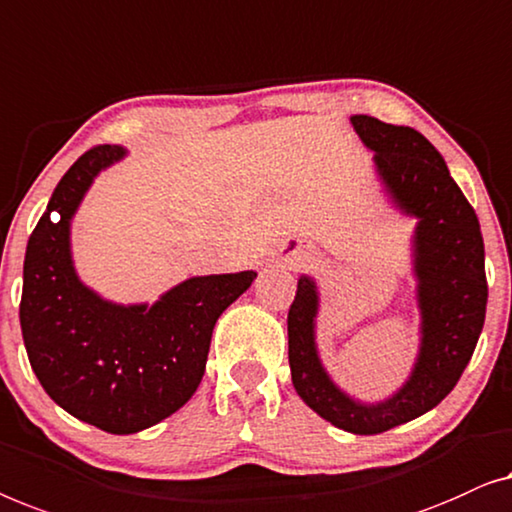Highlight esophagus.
<instances>
[{
  "instance_id": "obj_1",
  "label": "esophagus",
  "mask_w": 512,
  "mask_h": 512,
  "mask_svg": "<svg viewBox=\"0 0 512 512\" xmlns=\"http://www.w3.org/2000/svg\"><path fill=\"white\" fill-rule=\"evenodd\" d=\"M278 262L290 271L306 269V266H313L315 262H318V250H315L313 243H308V241L290 239L283 243V248H280Z\"/></svg>"
}]
</instances>
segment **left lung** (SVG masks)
I'll use <instances>...</instances> for the list:
<instances>
[{
  "label": "left lung",
  "mask_w": 512,
  "mask_h": 512,
  "mask_svg": "<svg viewBox=\"0 0 512 512\" xmlns=\"http://www.w3.org/2000/svg\"><path fill=\"white\" fill-rule=\"evenodd\" d=\"M387 204L413 218L410 273L420 313L417 352L408 376L385 399L352 397L331 378L318 348L320 287L301 273L287 313L292 385L322 420L373 436L436 408L457 385L478 343L487 308L485 243L478 215L452 181L441 153L413 127L352 115Z\"/></svg>",
  "instance_id": "left-lung-1"
}]
</instances>
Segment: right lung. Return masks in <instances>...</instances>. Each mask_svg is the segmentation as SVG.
Returning a JSON list of instances; mask_svg holds the SVG:
<instances>
[{"label":"right lung","instance_id":"add662e5","mask_svg":"<svg viewBox=\"0 0 512 512\" xmlns=\"http://www.w3.org/2000/svg\"><path fill=\"white\" fill-rule=\"evenodd\" d=\"M125 157L122 146L92 148L62 176L27 241L20 299L25 350L48 397L118 436L153 427L192 399L215 322L257 278L192 276L153 304H118L85 285L71 222L95 178Z\"/></svg>","mask_w":512,"mask_h":512}]
</instances>
